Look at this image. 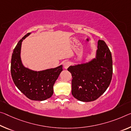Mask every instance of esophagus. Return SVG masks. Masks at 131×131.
I'll list each match as a JSON object with an SVG mask.
<instances>
[{"mask_svg":"<svg viewBox=\"0 0 131 131\" xmlns=\"http://www.w3.org/2000/svg\"><path fill=\"white\" fill-rule=\"evenodd\" d=\"M70 65V62H66L63 63V68H65V69H67L69 67V66Z\"/></svg>","mask_w":131,"mask_h":131,"instance_id":"esophagus-1","label":"esophagus"}]
</instances>
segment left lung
<instances>
[{"mask_svg": "<svg viewBox=\"0 0 131 131\" xmlns=\"http://www.w3.org/2000/svg\"><path fill=\"white\" fill-rule=\"evenodd\" d=\"M96 57L86 63L70 66L72 94L84 102L94 101L108 88L113 76V60L108 47L103 40H99Z\"/></svg>", "mask_w": 131, "mask_h": 131, "instance_id": "8db88e82", "label": "left lung"}]
</instances>
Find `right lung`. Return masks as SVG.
<instances>
[{
    "label": "right lung",
    "instance_id": "right-lung-1",
    "mask_svg": "<svg viewBox=\"0 0 131 131\" xmlns=\"http://www.w3.org/2000/svg\"><path fill=\"white\" fill-rule=\"evenodd\" d=\"M30 34L28 33L23 37L14 49L11 60V74L16 87L27 98L43 101L52 95L53 85L63 70L62 65L38 72L25 68L21 61V47L23 40Z\"/></svg>",
    "mask_w": 131,
    "mask_h": 131
}]
</instances>
